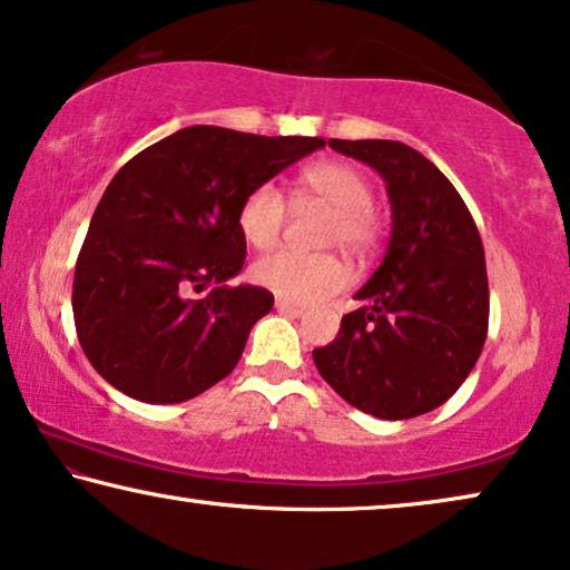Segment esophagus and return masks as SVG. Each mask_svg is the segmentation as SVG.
<instances>
[{"mask_svg": "<svg viewBox=\"0 0 570 570\" xmlns=\"http://www.w3.org/2000/svg\"><path fill=\"white\" fill-rule=\"evenodd\" d=\"M276 309L286 317H304V309L296 307V304H292V302H286V299H276Z\"/></svg>", "mask_w": 570, "mask_h": 570, "instance_id": "obj_1", "label": "esophagus"}]
</instances>
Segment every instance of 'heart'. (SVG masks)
<instances>
[{
    "mask_svg": "<svg viewBox=\"0 0 570 570\" xmlns=\"http://www.w3.org/2000/svg\"><path fill=\"white\" fill-rule=\"evenodd\" d=\"M299 188L307 198L333 208L327 243H341L346 250H364L376 235L372 212L374 190L358 167L338 159L309 165L299 175ZM286 222V204L271 183L255 186L239 206V235L255 250H268L278 243ZM255 284L271 294L296 304H317L338 294L348 282L346 268L333 255H307L296 250H278L253 266Z\"/></svg>",
    "mask_w": 570,
    "mask_h": 570,
    "instance_id": "b5f03b06",
    "label": "heart"
}]
</instances>
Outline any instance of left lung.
I'll use <instances>...</instances> for the list:
<instances>
[{
    "instance_id": "1",
    "label": "left lung",
    "mask_w": 570,
    "mask_h": 570,
    "mask_svg": "<svg viewBox=\"0 0 570 570\" xmlns=\"http://www.w3.org/2000/svg\"><path fill=\"white\" fill-rule=\"evenodd\" d=\"M382 175L392 208L387 253L358 288L317 372L358 411L415 419L460 390L488 335V274L480 232L439 167L390 139H331Z\"/></svg>"
}]
</instances>
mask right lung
<instances>
[{
	"instance_id": "1",
	"label": "right lung",
	"mask_w": 570,
	"mask_h": 570,
	"mask_svg": "<svg viewBox=\"0 0 570 570\" xmlns=\"http://www.w3.org/2000/svg\"><path fill=\"white\" fill-rule=\"evenodd\" d=\"M317 136H255L188 126L116 173L79 250L71 309L85 356L141 403H183L224 380L250 327L274 307L243 271L237 214L245 196Z\"/></svg>"
}]
</instances>
